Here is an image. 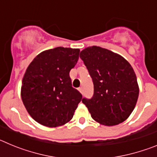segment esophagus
I'll return each instance as SVG.
<instances>
[{"instance_id": "obj_1", "label": "esophagus", "mask_w": 157, "mask_h": 157, "mask_svg": "<svg viewBox=\"0 0 157 157\" xmlns=\"http://www.w3.org/2000/svg\"><path fill=\"white\" fill-rule=\"evenodd\" d=\"M78 90H79V92L81 93V94H83V88H82V87H80V88H78Z\"/></svg>"}]
</instances>
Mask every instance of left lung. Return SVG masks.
Listing matches in <instances>:
<instances>
[{
	"instance_id": "obj_1",
	"label": "left lung",
	"mask_w": 157,
	"mask_h": 157,
	"mask_svg": "<svg viewBox=\"0 0 157 157\" xmlns=\"http://www.w3.org/2000/svg\"><path fill=\"white\" fill-rule=\"evenodd\" d=\"M94 82V96L82 98L91 117L105 126L125 121L134 110L139 94L137 77L123 56L99 46L80 52Z\"/></svg>"
}]
</instances>
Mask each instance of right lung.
<instances>
[{
    "mask_svg": "<svg viewBox=\"0 0 157 157\" xmlns=\"http://www.w3.org/2000/svg\"><path fill=\"white\" fill-rule=\"evenodd\" d=\"M78 48L56 47L41 52L26 70L21 86L25 108L36 122L48 127L70 121L82 96L71 86L70 71Z\"/></svg>",
    "mask_w": 157,
    "mask_h": 157,
    "instance_id": "right-lung-1",
    "label": "right lung"
}]
</instances>
